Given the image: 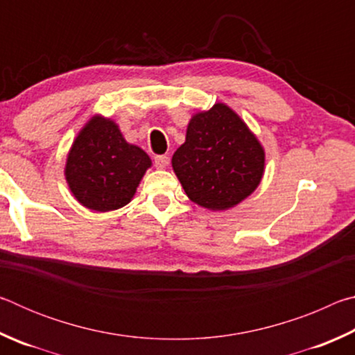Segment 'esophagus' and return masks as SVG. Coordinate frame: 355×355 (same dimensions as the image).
Listing matches in <instances>:
<instances>
[{"instance_id":"esophagus-1","label":"esophagus","mask_w":355,"mask_h":355,"mask_svg":"<svg viewBox=\"0 0 355 355\" xmlns=\"http://www.w3.org/2000/svg\"><path fill=\"white\" fill-rule=\"evenodd\" d=\"M153 161H155L156 169H164V167L169 164V158H167L166 155H156Z\"/></svg>"}]
</instances>
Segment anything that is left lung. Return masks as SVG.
<instances>
[{
	"mask_svg": "<svg viewBox=\"0 0 355 355\" xmlns=\"http://www.w3.org/2000/svg\"><path fill=\"white\" fill-rule=\"evenodd\" d=\"M186 196L203 208L224 211L260 184L264 148L244 120L225 103L191 117L186 141L172 156Z\"/></svg>",
	"mask_w": 355,
	"mask_h": 355,
	"instance_id": "1",
	"label": "left lung"
}]
</instances>
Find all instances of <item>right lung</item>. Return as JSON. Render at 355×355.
<instances>
[{
    "label": "right lung",
    "instance_id": "add662e5",
    "mask_svg": "<svg viewBox=\"0 0 355 355\" xmlns=\"http://www.w3.org/2000/svg\"><path fill=\"white\" fill-rule=\"evenodd\" d=\"M152 159L125 141L119 125L94 116L69 150L65 180L75 199L92 211H112L131 202Z\"/></svg>",
    "mask_w": 355,
    "mask_h": 355
}]
</instances>
